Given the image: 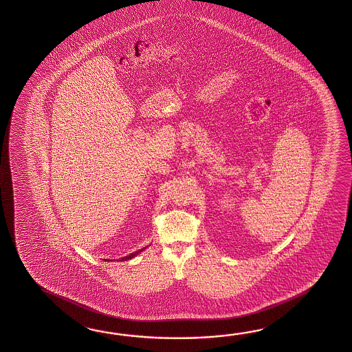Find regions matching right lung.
<instances>
[{
    "instance_id": "1",
    "label": "right lung",
    "mask_w": 352,
    "mask_h": 352,
    "mask_svg": "<svg viewBox=\"0 0 352 352\" xmlns=\"http://www.w3.org/2000/svg\"><path fill=\"white\" fill-rule=\"evenodd\" d=\"M142 252V249L141 250H138V252H135V253H132V254L126 255V256H123L120 261H128V259H132L133 256H135V255L138 254V253H141ZM112 261V259H111Z\"/></svg>"
}]
</instances>
